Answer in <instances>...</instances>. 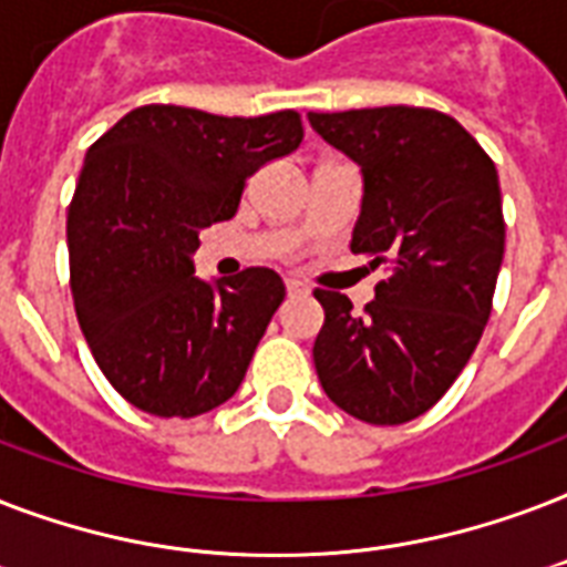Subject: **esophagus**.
Returning a JSON list of instances; mask_svg holds the SVG:
<instances>
[{
    "label": "esophagus",
    "mask_w": 567,
    "mask_h": 567,
    "mask_svg": "<svg viewBox=\"0 0 567 567\" xmlns=\"http://www.w3.org/2000/svg\"><path fill=\"white\" fill-rule=\"evenodd\" d=\"M285 291H288V297H306L309 288H306L300 279H285Z\"/></svg>",
    "instance_id": "esophagus-1"
}]
</instances>
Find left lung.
<instances>
[{
    "label": "left lung",
    "instance_id": "8db88e82",
    "mask_svg": "<svg viewBox=\"0 0 567 567\" xmlns=\"http://www.w3.org/2000/svg\"><path fill=\"white\" fill-rule=\"evenodd\" d=\"M309 123L362 167L350 249L388 267L364 315L315 291L327 315L311 350L320 385L364 423L414 421L456 382L492 315L506 244L497 167L432 109L311 111Z\"/></svg>",
    "mask_w": 567,
    "mask_h": 567
}]
</instances>
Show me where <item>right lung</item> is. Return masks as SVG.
Masks as SVG:
<instances>
[{
  "label": "right lung",
  "mask_w": 567,
  "mask_h": 567,
  "mask_svg": "<svg viewBox=\"0 0 567 567\" xmlns=\"http://www.w3.org/2000/svg\"><path fill=\"white\" fill-rule=\"evenodd\" d=\"M300 141L297 111L141 105L87 150L66 214L70 288L93 359L135 409L196 417L238 391L285 285L267 267L205 282L190 256L205 226L235 217L249 176Z\"/></svg>",
  "instance_id": "1"
}]
</instances>
